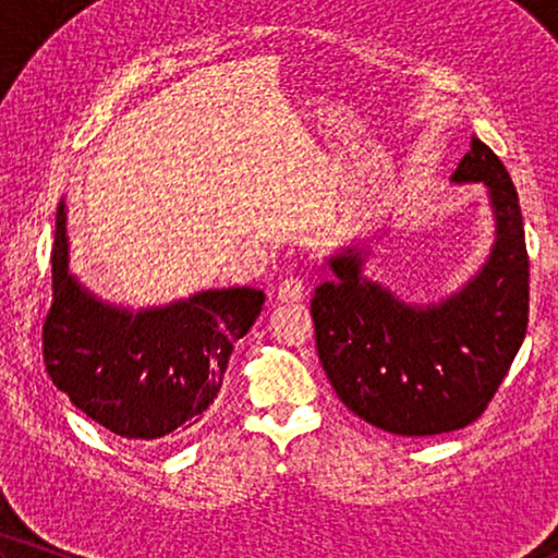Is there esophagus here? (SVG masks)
I'll return each mask as SVG.
<instances>
[{
    "label": "esophagus",
    "mask_w": 558,
    "mask_h": 558,
    "mask_svg": "<svg viewBox=\"0 0 558 558\" xmlns=\"http://www.w3.org/2000/svg\"><path fill=\"white\" fill-rule=\"evenodd\" d=\"M304 296V281L300 277H287L277 284L279 302H300Z\"/></svg>",
    "instance_id": "1"
}]
</instances>
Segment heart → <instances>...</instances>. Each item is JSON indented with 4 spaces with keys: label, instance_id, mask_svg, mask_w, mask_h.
Listing matches in <instances>:
<instances>
[{
    "label": "heart",
    "instance_id": "heart-1",
    "mask_svg": "<svg viewBox=\"0 0 558 558\" xmlns=\"http://www.w3.org/2000/svg\"><path fill=\"white\" fill-rule=\"evenodd\" d=\"M231 239H233V235H231V233H226L223 239H220V243H231Z\"/></svg>",
    "mask_w": 558,
    "mask_h": 558
}]
</instances>
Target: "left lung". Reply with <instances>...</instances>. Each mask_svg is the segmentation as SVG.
Wrapping results in <instances>:
<instances>
[{
    "label": "left lung",
    "instance_id": "obj_1",
    "mask_svg": "<svg viewBox=\"0 0 558 558\" xmlns=\"http://www.w3.org/2000/svg\"><path fill=\"white\" fill-rule=\"evenodd\" d=\"M454 182L490 187L498 241L490 262L439 307H409L363 279V248L330 258L312 319L319 363L345 407L399 437H437L477 422L506 380L529 327V251L513 180L472 136Z\"/></svg>",
    "mask_w": 558,
    "mask_h": 558
}]
</instances>
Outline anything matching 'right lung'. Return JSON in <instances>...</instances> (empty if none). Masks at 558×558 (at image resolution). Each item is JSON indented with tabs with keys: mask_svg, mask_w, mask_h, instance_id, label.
Here are the masks:
<instances>
[{
	"mask_svg": "<svg viewBox=\"0 0 558 558\" xmlns=\"http://www.w3.org/2000/svg\"><path fill=\"white\" fill-rule=\"evenodd\" d=\"M258 289H218L140 315L106 307L68 274L58 210L52 302L43 363L75 409L124 439L157 441L193 429L218 399L235 340L254 327Z\"/></svg>",
	"mask_w": 558,
	"mask_h": 558,
	"instance_id": "1",
	"label": "right lung"
}]
</instances>
